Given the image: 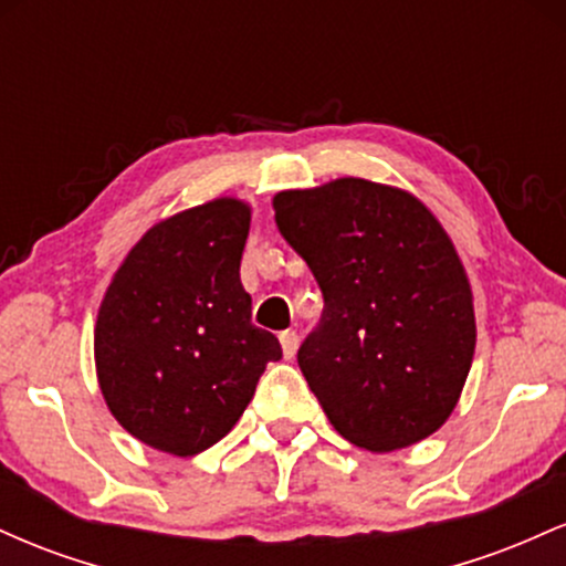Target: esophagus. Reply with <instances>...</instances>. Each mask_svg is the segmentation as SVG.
Masks as SVG:
<instances>
[{
	"label": "esophagus",
	"mask_w": 566,
	"mask_h": 566,
	"mask_svg": "<svg viewBox=\"0 0 566 566\" xmlns=\"http://www.w3.org/2000/svg\"><path fill=\"white\" fill-rule=\"evenodd\" d=\"M279 343H282V354L284 359H292L297 350V343H301V337H297L295 329H284L282 335H279Z\"/></svg>",
	"instance_id": "1"
}]
</instances>
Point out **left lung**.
Segmentation results:
<instances>
[{
	"instance_id": "1",
	"label": "left lung",
	"mask_w": 566,
	"mask_h": 566,
	"mask_svg": "<svg viewBox=\"0 0 566 566\" xmlns=\"http://www.w3.org/2000/svg\"><path fill=\"white\" fill-rule=\"evenodd\" d=\"M322 319L297 365L350 444L391 452L450 418L476 346L471 287L439 220L399 188L340 178L274 197Z\"/></svg>"
}]
</instances>
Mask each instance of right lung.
<instances>
[{
  "label": "right lung",
  "instance_id": "right-lung-1",
  "mask_svg": "<svg viewBox=\"0 0 566 566\" xmlns=\"http://www.w3.org/2000/svg\"><path fill=\"white\" fill-rule=\"evenodd\" d=\"M250 207L216 199L154 226L101 303L95 365L114 418L154 450L199 454L242 418L276 335L239 279Z\"/></svg>",
  "mask_w": 566,
  "mask_h": 566
}]
</instances>
